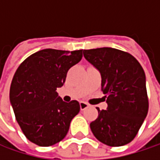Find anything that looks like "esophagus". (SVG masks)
I'll return each mask as SVG.
<instances>
[{
  "label": "esophagus",
  "mask_w": 160,
  "mask_h": 160,
  "mask_svg": "<svg viewBox=\"0 0 160 160\" xmlns=\"http://www.w3.org/2000/svg\"><path fill=\"white\" fill-rule=\"evenodd\" d=\"M80 110H84V109H86V108L89 107V104H87L86 102H80Z\"/></svg>",
  "instance_id": "esophagus-1"
}]
</instances>
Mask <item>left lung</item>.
<instances>
[{
    "instance_id": "8db88e82",
    "label": "left lung",
    "mask_w": 160,
    "mask_h": 160,
    "mask_svg": "<svg viewBox=\"0 0 160 160\" xmlns=\"http://www.w3.org/2000/svg\"><path fill=\"white\" fill-rule=\"evenodd\" d=\"M85 59L101 74L108 108L98 110L91 122L97 140L109 146L129 144L136 136L148 112L145 74L140 63L118 49L83 50Z\"/></svg>"
}]
</instances>
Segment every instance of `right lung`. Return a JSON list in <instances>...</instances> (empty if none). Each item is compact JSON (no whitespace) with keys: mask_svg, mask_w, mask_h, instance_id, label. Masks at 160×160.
<instances>
[{"mask_svg":"<svg viewBox=\"0 0 160 160\" xmlns=\"http://www.w3.org/2000/svg\"><path fill=\"white\" fill-rule=\"evenodd\" d=\"M82 58V50L39 51L18 67L10 87V102L25 136L40 146L59 143L72 118L80 112L78 101L66 103L56 92L68 69Z\"/></svg>","mask_w":160,"mask_h":160,"instance_id":"right-lung-1","label":"right lung"}]
</instances>
